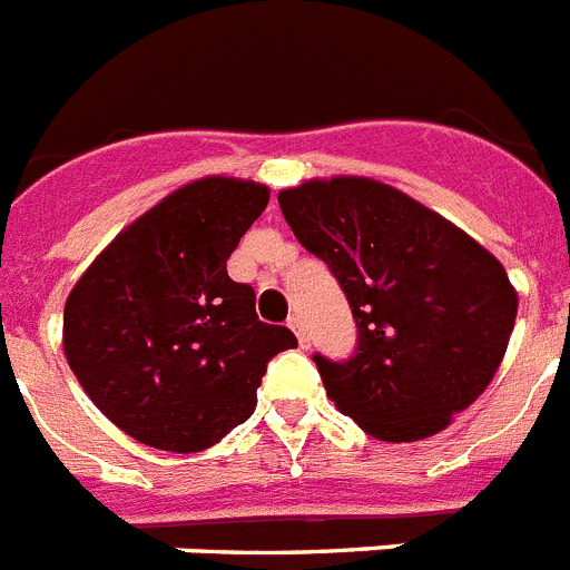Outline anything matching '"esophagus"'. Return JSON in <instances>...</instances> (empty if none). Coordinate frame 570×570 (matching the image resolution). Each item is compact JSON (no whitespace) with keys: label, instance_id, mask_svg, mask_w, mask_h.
Masks as SVG:
<instances>
[{"label":"esophagus","instance_id":"1","mask_svg":"<svg viewBox=\"0 0 570 570\" xmlns=\"http://www.w3.org/2000/svg\"><path fill=\"white\" fill-rule=\"evenodd\" d=\"M288 328L294 331V334H296V340H299V345H302V347H308V345H311V340H308V331H305V325H302V320H299V316H291V320H288Z\"/></svg>","mask_w":570,"mask_h":570}]
</instances>
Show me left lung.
<instances>
[{
	"label": "left lung",
	"instance_id": "obj_1",
	"mask_svg": "<svg viewBox=\"0 0 570 570\" xmlns=\"http://www.w3.org/2000/svg\"><path fill=\"white\" fill-rule=\"evenodd\" d=\"M302 248L340 279L356 354H316L342 414L382 442L440 434L493 380L520 296L502 262L402 190L367 176L279 190Z\"/></svg>",
	"mask_w": 570,
	"mask_h": 570
}]
</instances>
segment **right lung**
I'll return each instance as SVG.
<instances>
[{
    "mask_svg": "<svg viewBox=\"0 0 570 570\" xmlns=\"http://www.w3.org/2000/svg\"><path fill=\"white\" fill-rule=\"evenodd\" d=\"M268 185L205 176L116 234L65 302L62 345L90 402L142 445L190 454L256 407L271 356L296 345L256 316L228 256Z\"/></svg>",
    "mask_w": 570,
    "mask_h": 570,
    "instance_id": "right-lung-1",
    "label": "right lung"
}]
</instances>
